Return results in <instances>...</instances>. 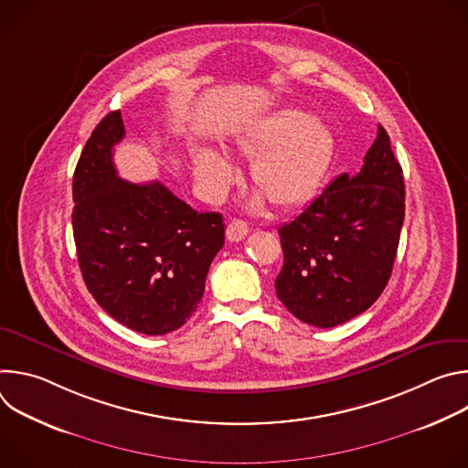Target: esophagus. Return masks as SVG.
I'll use <instances>...</instances> for the list:
<instances>
[{
  "instance_id": "1",
  "label": "esophagus",
  "mask_w": 468,
  "mask_h": 468,
  "mask_svg": "<svg viewBox=\"0 0 468 468\" xmlns=\"http://www.w3.org/2000/svg\"><path fill=\"white\" fill-rule=\"evenodd\" d=\"M248 231H250V228L244 220H231L226 228V237L231 242H239L248 235Z\"/></svg>"
}]
</instances>
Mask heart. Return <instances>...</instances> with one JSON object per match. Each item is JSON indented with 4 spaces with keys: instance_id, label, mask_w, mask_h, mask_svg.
<instances>
[{
    "instance_id": "obj_1",
    "label": "heart",
    "mask_w": 468,
    "mask_h": 468,
    "mask_svg": "<svg viewBox=\"0 0 468 468\" xmlns=\"http://www.w3.org/2000/svg\"><path fill=\"white\" fill-rule=\"evenodd\" d=\"M235 148L253 159L250 176L261 194L276 207L292 209L309 202L318 190L331 159L333 137L324 122L300 109H283L244 129ZM194 174L211 199L222 197L237 177L229 159L211 148L196 152ZM261 202L257 196L255 204Z\"/></svg>"
}]
</instances>
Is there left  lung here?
<instances>
[{"label":"left lung","mask_w":468,"mask_h":468,"mask_svg":"<svg viewBox=\"0 0 468 468\" xmlns=\"http://www.w3.org/2000/svg\"><path fill=\"white\" fill-rule=\"evenodd\" d=\"M404 172L387 131L356 176L341 174L278 233L283 269L276 292L302 322L333 327L367 311L383 292L406 209Z\"/></svg>","instance_id":"1"}]
</instances>
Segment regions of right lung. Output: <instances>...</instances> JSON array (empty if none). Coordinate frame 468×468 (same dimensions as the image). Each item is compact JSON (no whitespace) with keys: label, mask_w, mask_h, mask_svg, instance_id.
Listing matches in <instances>:
<instances>
[{"label":"right lung","mask_w":468,"mask_h":468,"mask_svg":"<svg viewBox=\"0 0 468 468\" xmlns=\"http://www.w3.org/2000/svg\"><path fill=\"white\" fill-rule=\"evenodd\" d=\"M120 111L92 131L74 172V240L85 285L125 327L165 335L197 309L224 246L220 213H197L163 183L118 177L112 148L123 139Z\"/></svg>","instance_id":"obj_1"}]
</instances>
